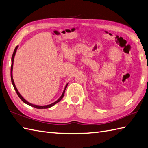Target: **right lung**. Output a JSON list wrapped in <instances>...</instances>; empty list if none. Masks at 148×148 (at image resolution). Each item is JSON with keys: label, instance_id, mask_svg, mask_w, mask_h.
<instances>
[{"label": "right lung", "instance_id": "1", "mask_svg": "<svg viewBox=\"0 0 148 148\" xmlns=\"http://www.w3.org/2000/svg\"><path fill=\"white\" fill-rule=\"evenodd\" d=\"M18 47V46H16V48H15V49H14V52H13V54H12V58H11V82H12V84L13 87H14V90H16V93H17V94H18V96H19V97L20 98V99H21L24 102V103H25V104H27L29 105V106H32V107H34V108H37V109H46V108H51V107H52V106H53L54 104L58 103V102H60V101L62 99V98L63 97L64 95L65 90H66V88L68 84H67L66 85V86H65V87H64V90H63V94H62L61 97H60V98H59V99H58L56 101H55L54 103H52V104H51L45 105V106H38V105H35V104H32V103H29V102H28L27 101H26V100L24 99V98L21 96V95L20 94H19V92L18 89H17V88H16V87L15 84H14V80H13V78H12L13 63H14V58L16 52V51H17Z\"/></svg>", "mask_w": 148, "mask_h": 148}]
</instances>
